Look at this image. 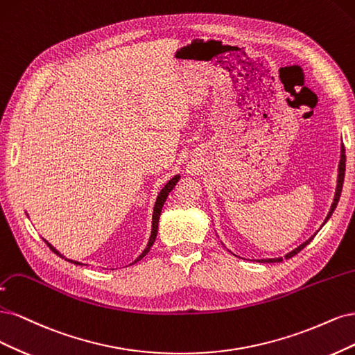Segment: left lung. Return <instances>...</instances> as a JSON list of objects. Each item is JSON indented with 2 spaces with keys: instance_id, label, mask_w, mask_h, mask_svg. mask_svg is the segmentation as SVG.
I'll return each mask as SVG.
<instances>
[{
  "instance_id": "obj_1",
  "label": "left lung",
  "mask_w": 355,
  "mask_h": 355,
  "mask_svg": "<svg viewBox=\"0 0 355 355\" xmlns=\"http://www.w3.org/2000/svg\"><path fill=\"white\" fill-rule=\"evenodd\" d=\"M344 177H345V148H344V146L340 147V161H339V166H338V184H336V191H335V198H334V203H331V207H330V209H329V214H327V216H326V220H324V223H323V225L329 221V218L331 216V214H334V211L336 209V207H338V202H339V198H340V193H342V186H344ZM322 225V227H323ZM320 227V228H322ZM318 228V230H320ZM317 230V232H318ZM317 233H314V236H315ZM314 236H311L310 239L306 240V242H304V243H301L298 248H295L293 250H291L289 254H286L284 255V259H289V258H292L293 255H296L300 252V250H302L308 243L311 242V240L314 239ZM218 237V236H216ZM232 252V250H230ZM234 257H237L236 254H233ZM283 261V258L282 257H279V258H262V259H258V262H282Z\"/></svg>"
}]
</instances>
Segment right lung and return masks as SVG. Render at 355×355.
Segmentation results:
<instances>
[{"label": "right lung", "mask_w": 355, "mask_h": 355, "mask_svg": "<svg viewBox=\"0 0 355 355\" xmlns=\"http://www.w3.org/2000/svg\"><path fill=\"white\" fill-rule=\"evenodd\" d=\"M178 180H180V175H174L173 178H171L166 184L162 187V190L159 191V194H157V198H156V202H155V207H153V214H152V232H150V237H148V242H147V245H146V248H144V250L143 252L137 257L130 266H132V264H135L137 261H140L143 257H146L147 255V252L148 250H150V248H152V245L155 243V239H156V234H157V224H159V216H161V212H162V208H164V203H165V200H166V198H168V194L173 191V189L177 186V182H178ZM44 242L49 245V248L53 250V252L55 254V255H59L60 258H63L64 261H69V262H72V264H76V266H85V264H83V262H78V261H75V259H69V258H66L63 254H60L59 250H57L50 242H47V240L44 239Z\"/></svg>", "instance_id": "obj_1"}]
</instances>
